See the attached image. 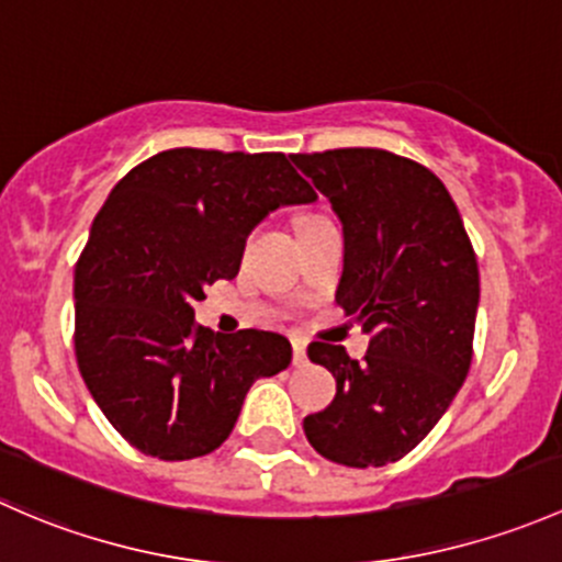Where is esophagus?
Instances as JSON below:
<instances>
[{
    "label": "esophagus",
    "mask_w": 562,
    "mask_h": 562,
    "mask_svg": "<svg viewBox=\"0 0 562 562\" xmlns=\"http://www.w3.org/2000/svg\"><path fill=\"white\" fill-rule=\"evenodd\" d=\"M292 362H294V368L308 366V355H305V340H300V338L292 340Z\"/></svg>",
    "instance_id": "1"
}]
</instances>
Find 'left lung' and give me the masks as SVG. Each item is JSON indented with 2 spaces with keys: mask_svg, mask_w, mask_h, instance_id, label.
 <instances>
[{
  "mask_svg": "<svg viewBox=\"0 0 562 562\" xmlns=\"http://www.w3.org/2000/svg\"><path fill=\"white\" fill-rule=\"evenodd\" d=\"M289 159L344 222L338 305L370 333L360 362L314 340L335 401L303 419L327 460L379 468L406 457L454 401L473 360L479 265L452 194L419 161L381 148Z\"/></svg>",
  "mask_w": 562,
  "mask_h": 562,
  "instance_id": "obj_1",
  "label": "left lung"
}]
</instances>
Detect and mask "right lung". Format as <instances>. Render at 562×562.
Segmentation results:
<instances>
[{
	"label": "right lung",
	"instance_id": "add662e5",
	"mask_svg": "<svg viewBox=\"0 0 562 562\" xmlns=\"http://www.w3.org/2000/svg\"><path fill=\"white\" fill-rule=\"evenodd\" d=\"M314 200L276 151L170 148L115 183L75 262V357L132 447L170 462L211 454L254 381L289 368L283 335L211 333L192 305L207 283L238 276L270 211Z\"/></svg>",
	"mask_w": 562,
	"mask_h": 562
}]
</instances>
